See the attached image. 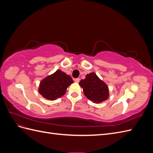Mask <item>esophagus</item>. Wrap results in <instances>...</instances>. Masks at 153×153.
Instances as JSON below:
<instances>
[{"label":"esophagus","instance_id":"esophagus-1","mask_svg":"<svg viewBox=\"0 0 153 153\" xmlns=\"http://www.w3.org/2000/svg\"><path fill=\"white\" fill-rule=\"evenodd\" d=\"M74 80H75V82H76V83H78V82H80V78H75V79Z\"/></svg>","mask_w":153,"mask_h":153}]
</instances>
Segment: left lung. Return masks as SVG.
<instances>
[{
    "label": "left lung",
    "mask_w": 153,
    "mask_h": 153,
    "mask_svg": "<svg viewBox=\"0 0 153 153\" xmlns=\"http://www.w3.org/2000/svg\"><path fill=\"white\" fill-rule=\"evenodd\" d=\"M87 98L95 103H100L107 100L109 96L108 86L101 80L94 73L86 75L85 79L79 82Z\"/></svg>",
    "instance_id": "left-lung-1"
}]
</instances>
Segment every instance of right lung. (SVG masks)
I'll use <instances>...</instances> for the list:
<instances>
[{"label": "right lung", "instance_id": "1", "mask_svg": "<svg viewBox=\"0 0 153 153\" xmlns=\"http://www.w3.org/2000/svg\"><path fill=\"white\" fill-rule=\"evenodd\" d=\"M73 83L70 76L61 70H57L41 82L39 92L45 98L54 100L65 94L67 87Z\"/></svg>", "mask_w": 153, "mask_h": 153}]
</instances>
